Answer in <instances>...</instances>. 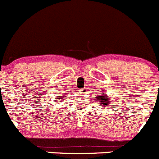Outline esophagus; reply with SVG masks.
<instances>
[{
  "mask_svg": "<svg viewBox=\"0 0 159 159\" xmlns=\"http://www.w3.org/2000/svg\"><path fill=\"white\" fill-rule=\"evenodd\" d=\"M81 92L82 93H87V89H82L81 90Z\"/></svg>",
  "mask_w": 159,
  "mask_h": 159,
  "instance_id": "obj_1",
  "label": "esophagus"
}]
</instances>
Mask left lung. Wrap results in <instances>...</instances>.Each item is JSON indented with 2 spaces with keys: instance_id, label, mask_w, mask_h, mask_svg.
<instances>
[{
  "instance_id": "1",
  "label": "left lung",
  "mask_w": 159,
  "mask_h": 159,
  "mask_svg": "<svg viewBox=\"0 0 159 159\" xmlns=\"http://www.w3.org/2000/svg\"><path fill=\"white\" fill-rule=\"evenodd\" d=\"M96 98L100 102V106H104L106 107H107V106H109L110 103H111V98L109 96H107V95L106 94L104 90H102V93H100V95L96 96Z\"/></svg>"
}]
</instances>
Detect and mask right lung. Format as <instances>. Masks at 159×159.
Here are the masks:
<instances>
[{"label": "right lung", "instance_id": "obj_1", "mask_svg": "<svg viewBox=\"0 0 159 159\" xmlns=\"http://www.w3.org/2000/svg\"><path fill=\"white\" fill-rule=\"evenodd\" d=\"M64 100V96H59V95H57L56 97V103H59V102H61L62 100Z\"/></svg>", "mask_w": 159, "mask_h": 159}]
</instances>
